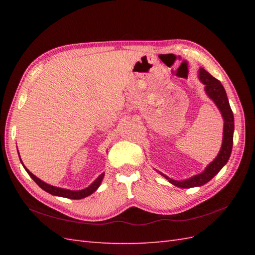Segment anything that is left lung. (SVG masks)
I'll use <instances>...</instances> for the list:
<instances>
[{
	"instance_id": "left-lung-1",
	"label": "left lung",
	"mask_w": 255,
	"mask_h": 255,
	"mask_svg": "<svg viewBox=\"0 0 255 255\" xmlns=\"http://www.w3.org/2000/svg\"><path fill=\"white\" fill-rule=\"evenodd\" d=\"M198 78L205 85V92L207 94L210 100H213L214 103L223 115L224 118V138H223V145H221V149L219 153L209 165H207L205 171L200 174H197L195 176H192L191 178H187V180L184 181H175L172 180V178L167 177L166 175H163L167 181H169L173 185L182 188H189V187H196V186H202L204 184L209 182L211 178H213L217 173L223 169V166L228 162L231 150H232V144H234V130H235V119H234V113L231 111V107L229 104L228 97H227L226 91L224 89L223 84L220 83V81L214 78L213 75L206 71L205 69H199V74Z\"/></svg>"
}]
</instances>
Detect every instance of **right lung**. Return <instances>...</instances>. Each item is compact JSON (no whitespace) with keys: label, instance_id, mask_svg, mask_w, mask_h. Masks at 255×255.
I'll return each mask as SVG.
<instances>
[{"label":"right lung","instance_id":"add662e5","mask_svg":"<svg viewBox=\"0 0 255 255\" xmlns=\"http://www.w3.org/2000/svg\"><path fill=\"white\" fill-rule=\"evenodd\" d=\"M19 159H20V156H19ZM20 162H21V160H20ZM21 164H23V162H21ZM25 170L27 171V173H28L29 176L32 178V180H34L38 184V186L41 187L47 193H49L51 195H55V196H60V197H66V198H71V199H81V198H84L86 196H90L91 194H93L96 191V189L99 188V186L101 185V183L103 181V177H104V173H102V174L99 177H97L96 180L93 183H92L89 187H86L84 189H81V191H70V189L60 188V187L49 185V184H47L45 182H42L41 180H39V178L32 174L31 172L27 170L26 167H25Z\"/></svg>","mask_w":255,"mask_h":255}]
</instances>
